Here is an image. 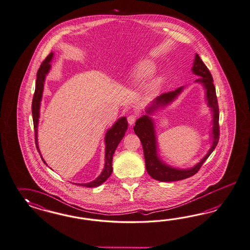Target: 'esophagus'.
I'll use <instances>...</instances> for the list:
<instances>
[{
  "mask_svg": "<svg viewBox=\"0 0 250 250\" xmlns=\"http://www.w3.org/2000/svg\"><path fill=\"white\" fill-rule=\"evenodd\" d=\"M136 119H137V116H136V114L129 115L128 117H127V121H128L129 125H133L135 124V122L136 121Z\"/></svg>",
  "mask_w": 250,
  "mask_h": 250,
  "instance_id": "obj_1",
  "label": "esophagus"
}]
</instances>
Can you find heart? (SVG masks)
I'll return each instance as SVG.
<instances>
[{"mask_svg":"<svg viewBox=\"0 0 250 250\" xmlns=\"http://www.w3.org/2000/svg\"><path fill=\"white\" fill-rule=\"evenodd\" d=\"M156 66L154 62L150 61H145L139 64L136 71V76L138 79H146L155 72Z\"/></svg>","mask_w":250,"mask_h":250,"instance_id":"obj_1","label":"heart"}]
</instances>
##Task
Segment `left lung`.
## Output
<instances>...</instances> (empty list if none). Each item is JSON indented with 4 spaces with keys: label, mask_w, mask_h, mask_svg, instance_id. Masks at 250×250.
<instances>
[{
    "label": "left lung",
    "mask_w": 250,
    "mask_h": 250,
    "mask_svg": "<svg viewBox=\"0 0 250 250\" xmlns=\"http://www.w3.org/2000/svg\"><path fill=\"white\" fill-rule=\"evenodd\" d=\"M193 74L200 76L194 83H199L204 86L205 90V98L207 102V105L211 108L212 113V129L211 137H212V145L203 159L196 165L186 169H181L173 167L168 166L165 162L159 159L158 154V142L155 130V124L149 115L153 114L155 111L159 108H162L172 103L175 99L182 93L184 89L180 87L173 91H168L166 93L161 94L154 100L151 105L146 108V114L142 115L136 122V125L134 126V131L136 136L139 137L143 150H144L145 161H146V168L149 176L159 181V182H176L189 178L196 174L200 167L203 166L205 160L212 154L219 140V108L218 102L216 97V92L214 85L212 83L211 72L205 66V63L201 60L199 55H195V59L193 61V66L191 68Z\"/></svg>",
    "instance_id": "1"
}]
</instances>
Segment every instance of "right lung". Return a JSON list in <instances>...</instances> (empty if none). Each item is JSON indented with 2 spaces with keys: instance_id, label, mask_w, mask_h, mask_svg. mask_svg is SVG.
I'll return each mask as SVG.
<instances>
[{
  "instance_id": "right-lung-1",
  "label": "right lung",
  "mask_w": 250,
  "mask_h": 250,
  "mask_svg": "<svg viewBox=\"0 0 250 250\" xmlns=\"http://www.w3.org/2000/svg\"><path fill=\"white\" fill-rule=\"evenodd\" d=\"M54 53L49 54L45 61L42 62L40 65V68H38V73H37V82H36V90H35V94L33 97V102H32V114H33V122H34V128H35V137H36V146L38 148V152L40 154V157L43 160V162L45 163V160L42 158V155L39 150L38 143V119H39V111H40V104L42 100V95H43V91H44V83H45V76L49 72L51 65L50 62L53 59ZM127 120L125 117H121L117 121L115 122L114 125L108 131L106 132L105 138H104V143H105V158H104V167L102 173L100 174L98 178H96L94 181L88 183H76L77 185H82L84 187H98L101 184H103L105 182L106 180L111 176L113 172V167H112V161H113V156H114V151L117 147L118 144L121 142L123 137L125 136V133L127 130ZM47 166V165H46Z\"/></svg>"
}]
</instances>
